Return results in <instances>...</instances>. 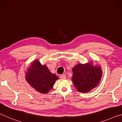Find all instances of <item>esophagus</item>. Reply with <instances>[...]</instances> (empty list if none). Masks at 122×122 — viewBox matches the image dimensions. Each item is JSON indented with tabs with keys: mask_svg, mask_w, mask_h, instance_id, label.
Returning a JSON list of instances; mask_svg holds the SVG:
<instances>
[{
	"mask_svg": "<svg viewBox=\"0 0 122 122\" xmlns=\"http://www.w3.org/2000/svg\"><path fill=\"white\" fill-rule=\"evenodd\" d=\"M66 77V75L65 74H61V75H60V78H61V79H63V78H65Z\"/></svg>",
	"mask_w": 122,
	"mask_h": 122,
	"instance_id": "34e87169",
	"label": "esophagus"
}]
</instances>
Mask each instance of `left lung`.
I'll return each instance as SVG.
<instances>
[{
  "mask_svg": "<svg viewBox=\"0 0 122 122\" xmlns=\"http://www.w3.org/2000/svg\"><path fill=\"white\" fill-rule=\"evenodd\" d=\"M72 81L78 92H87L95 88L100 81L102 71L100 66L92 64H78L73 69Z\"/></svg>",
  "mask_w": 122,
  "mask_h": 122,
  "instance_id": "obj_1",
  "label": "left lung"
}]
</instances>
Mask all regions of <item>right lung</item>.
Masks as SVG:
<instances>
[{"instance_id": "right-lung-1", "label": "right lung", "mask_w": 122, "mask_h": 122, "mask_svg": "<svg viewBox=\"0 0 122 122\" xmlns=\"http://www.w3.org/2000/svg\"><path fill=\"white\" fill-rule=\"evenodd\" d=\"M28 83L40 93L46 94L53 88L55 82L59 78L51 74L45 65H41L38 60L33 61L26 74Z\"/></svg>"}]
</instances>
